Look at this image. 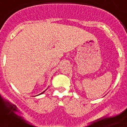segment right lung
I'll return each mask as SVG.
<instances>
[{
	"label": "right lung",
	"instance_id": "right-lung-1",
	"mask_svg": "<svg viewBox=\"0 0 127 127\" xmlns=\"http://www.w3.org/2000/svg\"><path fill=\"white\" fill-rule=\"evenodd\" d=\"M44 92H45V91H44L43 92H42V93H41V94H43V93H44ZM40 94H39V95H40Z\"/></svg>",
	"mask_w": 127,
	"mask_h": 127
}]
</instances>
